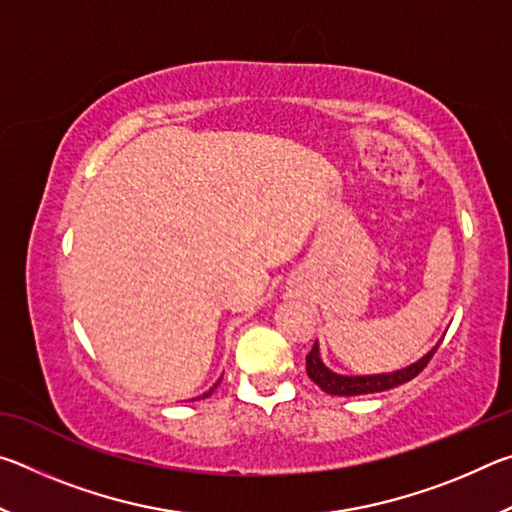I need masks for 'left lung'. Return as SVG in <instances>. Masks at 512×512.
<instances>
[{
	"mask_svg": "<svg viewBox=\"0 0 512 512\" xmlns=\"http://www.w3.org/2000/svg\"><path fill=\"white\" fill-rule=\"evenodd\" d=\"M436 350H438V345L436 348H431L427 354H424V357L411 363V366L393 370V372H379V375H341V372H334L332 368L325 366L323 359H320V348L316 341L314 348H311V352L307 354V375L311 381H314V384L323 388L327 395L354 397V395L381 393V391H391V388L411 381L424 366H427Z\"/></svg>",
	"mask_w": 512,
	"mask_h": 512,
	"instance_id": "obj_1",
	"label": "left lung"
}]
</instances>
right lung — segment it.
I'll use <instances>...</instances> for the list:
<instances>
[{
    "label": "right lung",
    "mask_w": 512,
    "mask_h": 512,
    "mask_svg": "<svg viewBox=\"0 0 512 512\" xmlns=\"http://www.w3.org/2000/svg\"><path fill=\"white\" fill-rule=\"evenodd\" d=\"M216 386H219V384H214V388H216ZM214 388H210V391H207V393H203L201 397H196V400H203V397H210V395H212V391H214Z\"/></svg>",
    "instance_id": "right-lung-1"
}]
</instances>
